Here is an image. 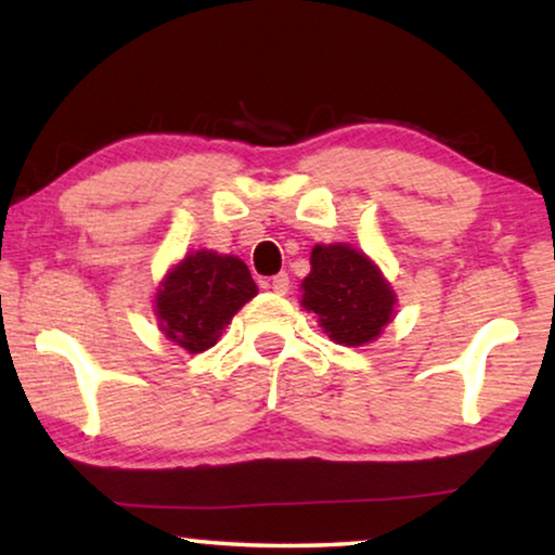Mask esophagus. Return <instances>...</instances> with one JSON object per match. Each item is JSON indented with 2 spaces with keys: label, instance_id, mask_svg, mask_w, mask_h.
Returning a JSON list of instances; mask_svg holds the SVG:
<instances>
[{
  "label": "esophagus",
  "instance_id": "1",
  "mask_svg": "<svg viewBox=\"0 0 555 555\" xmlns=\"http://www.w3.org/2000/svg\"><path fill=\"white\" fill-rule=\"evenodd\" d=\"M270 287H272V293L285 295L287 291H291V278H287L285 272H280V275H275V278L270 280Z\"/></svg>",
  "mask_w": 555,
  "mask_h": 555
}]
</instances>
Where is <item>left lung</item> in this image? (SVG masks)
Listing matches in <instances>:
<instances>
[{
  "label": "left lung",
  "instance_id": "left-lung-1",
  "mask_svg": "<svg viewBox=\"0 0 555 555\" xmlns=\"http://www.w3.org/2000/svg\"><path fill=\"white\" fill-rule=\"evenodd\" d=\"M300 306L340 346H366L397 315V293L366 253L346 242L315 245Z\"/></svg>",
  "mask_w": 555,
  "mask_h": 555
}]
</instances>
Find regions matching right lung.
Returning a JSON list of instances; mask_svg holds the SVG:
<instances>
[{
  "mask_svg": "<svg viewBox=\"0 0 555 555\" xmlns=\"http://www.w3.org/2000/svg\"><path fill=\"white\" fill-rule=\"evenodd\" d=\"M255 295L257 285L240 257L196 249L171 264L156 287L158 331L184 351L202 353Z\"/></svg>",
  "mask_w": 555,
  "mask_h": 555,
  "instance_id": "1",
  "label": "right lung"
}]
</instances>
